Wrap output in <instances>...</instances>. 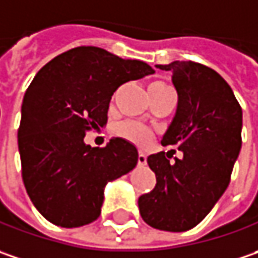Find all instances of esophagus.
I'll return each mask as SVG.
<instances>
[{"instance_id":"esophagus-1","label":"esophagus","mask_w":258,"mask_h":258,"mask_svg":"<svg viewBox=\"0 0 258 258\" xmlns=\"http://www.w3.org/2000/svg\"><path fill=\"white\" fill-rule=\"evenodd\" d=\"M137 162H139V166H144V164L147 163V156H146L144 153H139V159H137Z\"/></svg>"}]
</instances>
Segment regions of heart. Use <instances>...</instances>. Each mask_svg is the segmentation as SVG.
Segmentation results:
<instances>
[{
    "mask_svg": "<svg viewBox=\"0 0 258 258\" xmlns=\"http://www.w3.org/2000/svg\"><path fill=\"white\" fill-rule=\"evenodd\" d=\"M162 86H166V85L154 84L151 85L150 88H162ZM114 134L137 147H147L154 139V133L149 127L136 121H122L117 124L114 128Z\"/></svg>",
    "mask_w": 258,
    "mask_h": 258,
    "instance_id": "1",
    "label": "heart"
}]
</instances>
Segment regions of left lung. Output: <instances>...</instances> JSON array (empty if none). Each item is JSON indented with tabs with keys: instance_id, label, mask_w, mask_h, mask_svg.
Segmentation results:
<instances>
[{
	"instance_id": "left-lung-1",
	"label": "left lung",
	"mask_w": 258,
	"mask_h": 258,
	"mask_svg": "<svg viewBox=\"0 0 258 258\" xmlns=\"http://www.w3.org/2000/svg\"><path fill=\"white\" fill-rule=\"evenodd\" d=\"M172 73L177 109L162 144L170 151L147 157L154 189L139 198L141 218L153 228L182 232L196 227L230 183L241 150L242 111L231 86L214 69L196 62L157 64Z\"/></svg>"
}]
</instances>
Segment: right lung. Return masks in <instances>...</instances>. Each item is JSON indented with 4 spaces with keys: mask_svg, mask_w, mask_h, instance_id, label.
Masks as SVG:
<instances>
[{
    "mask_svg": "<svg viewBox=\"0 0 258 258\" xmlns=\"http://www.w3.org/2000/svg\"><path fill=\"white\" fill-rule=\"evenodd\" d=\"M151 73L141 60L81 46L34 76L23 99L18 151L28 196L51 224L75 228L94 222L108 182L136 167L134 144L114 137L98 149L84 139L107 124L111 96L121 85Z\"/></svg>",
    "mask_w": 258,
    "mask_h": 258,
    "instance_id": "obj_1",
    "label": "right lung"
}]
</instances>
